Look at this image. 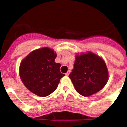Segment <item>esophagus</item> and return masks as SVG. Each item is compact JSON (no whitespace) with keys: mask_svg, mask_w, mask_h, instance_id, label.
<instances>
[{"mask_svg":"<svg viewBox=\"0 0 127 127\" xmlns=\"http://www.w3.org/2000/svg\"><path fill=\"white\" fill-rule=\"evenodd\" d=\"M70 72L69 71H69L67 72V73H65V75H66V76H69V74H70Z\"/></svg>","mask_w":127,"mask_h":127,"instance_id":"1","label":"esophagus"}]
</instances>
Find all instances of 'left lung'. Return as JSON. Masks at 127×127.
<instances>
[{
	"label": "left lung",
	"mask_w": 127,
	"mask_h": 127,
	"mask_svg": "<svg viewBox=\"0 0 127 127\" xmlns=\"http://www.w3.org/2000/svg\"><path fill=\"white\" fill-rule=\"evenodd\" d=\"M69 77L80 95L87 97L104 88L108 71L102 58L92 53L76 57L74 69Z\"/></svg>",
	"instance_id": "obj_1"
}]
</instances>
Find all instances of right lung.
<instances>
[{
    "label": "right lung",
    "mask_w": 127,
    "mask_h": 127,
    "mask_svg": "<svg viewBox=\"0 0 127 127\" xmlns=\"http://www.w3.org/2000/svg\"><path fill=\"white\" fill-rule=\"evenodd\" d=\"M57 55L48 48L35 50L22 62L20 76L25 86L40 97H46L57 89L65 75L60 71V64L55 62Z\"/></svg>",
    "instance_id": "add662e5"
}]
</instances>
